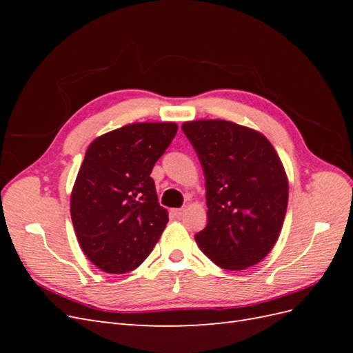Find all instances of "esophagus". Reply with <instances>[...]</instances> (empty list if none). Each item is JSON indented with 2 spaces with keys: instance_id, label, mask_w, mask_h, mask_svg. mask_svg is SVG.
<instances>
[{
  "instance_id": "obj_1",
  "label": "esophagus",
  "mask_w": 353,
  "mask_h": 353,
  "mask_svg": "<svg viewBox=\"0 0 353 353\" xmlns=\"http://www.w3.org/2000/svg\"><path fill=\"white\" fill-rule=\"evenodd\" d=\"M172 213H174L175 216H183L184 213H185V209H184V208H181V209H174V210H172Z\"/></svg>"
}]
</instances>
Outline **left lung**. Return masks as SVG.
<instances>
[{"mask_svg":"<svg viewBox=\"0 0 353 353\" xmlns=\"http://www.w3.org/2000/svg\"><path fill=\"white\" fill-rule=\"evenodd\" d=\"M206 179L208 225L196 243L223 270L261 262L279 240L288 181L272 144L261 132L221 119L184 122Z\"/></svg>","mask_w":353,"mask_h":353,"instance_id":"left-lung-1","label":"left lung"}]
</instances>
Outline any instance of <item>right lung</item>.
Masks as SVG:
<instances>
[{
	"mask_svg": "<svg viewBox=\"0 0 353 353\" xmlns=\"http://www.w3.org/2000/svg\"><path fill=\"white\" fill-rule=\"evenodd\" d=\"M178 131L174 122L131 123L90 144L70 196L82 252L108 274L138 268L169 221L159 205L154 163Z\"/></svg>",
	"mask_w": 353,
	"mask_h": 353,
	"instance_id": "right-lung-1",
	"label": "right lung"
}]
</instances>
